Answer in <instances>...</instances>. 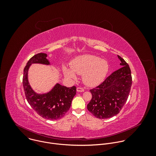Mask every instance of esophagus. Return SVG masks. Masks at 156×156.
I'll list each match as a JSON object with an SVG mask.
<instances>
[{
	"mask_svg": "<svg viewBox=\"0 0 156 156\" xmlns=\"http://www.w3.org/2000/svg\"><path fill=\"white\" fill-rule=\"evenodd\" d=\"M76 90L78 92H83L84 91V89L81 87H78L76 88Z\"/></svg>",
	"mask_w": 156,
	"mask_h": 156,
	"instance_id": "esophagus-1",
	"label": "esophagus"
}]
</instances>
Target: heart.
I'll list each match as a JSON object with an SVG mask.
<instances>
[{"mask_svg": "<svg viewBox=\"0 0 156 156\" xmlns=\"http://www.w3.org/2000/svg\"><path fill=\"white\" fill-rule=\"evenodd\" d=\"M71 69L64 68L66 76L73 79L76 78L74 72L83 74V80L88 86H94L101 83L108 71V64L105 60L93 55H83L77 57L71 62Z\"/></svg>", "mask_w": 156, "mask_h": 156, "instance_id": "b5f03b06", "label": "heart"}]
</instances>
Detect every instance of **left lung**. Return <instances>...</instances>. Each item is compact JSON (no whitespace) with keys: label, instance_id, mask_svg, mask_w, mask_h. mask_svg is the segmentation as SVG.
<instances>
[{"label":"left lung","instance_id":"left-lung-1","mask_svg":"<svg viewBox=\"0 0 156 156\" xmlns=\"http://www.w3.org/2000/svg\"><path fill=\"white\" fill-rule=\"evenodd\" d=\"M118 57L122 67L90 90L92 98L87 108L98 119H108L117 115L128 99L132 84L131 70L123 58L119 55Z\"/></svg>","mask_w":156,"mask_h":156}]
</instances>
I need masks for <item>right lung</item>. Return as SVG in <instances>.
<instances>
[{"mask_svg": "<svg viewBox=\"0 0 156 156\" xmlns=\"http://www.w3.org/2000/svg\"><path fill=\"white\" fill-rule=\"evenodd\" d=\"M47 55L39 53L33 56L25 66L23 76V86L27 100L36 113L47 120H58L63 117L70 108L73 97L76 93V87L73 86L67 87L57 84L53 90L44 94H36L28 81V70L31 63L49 64Z\"/></svg>", "mask_w": 156, "mask_h": 156, "instance_id": "add662e5", "label": "right lung"}]
</instances>
